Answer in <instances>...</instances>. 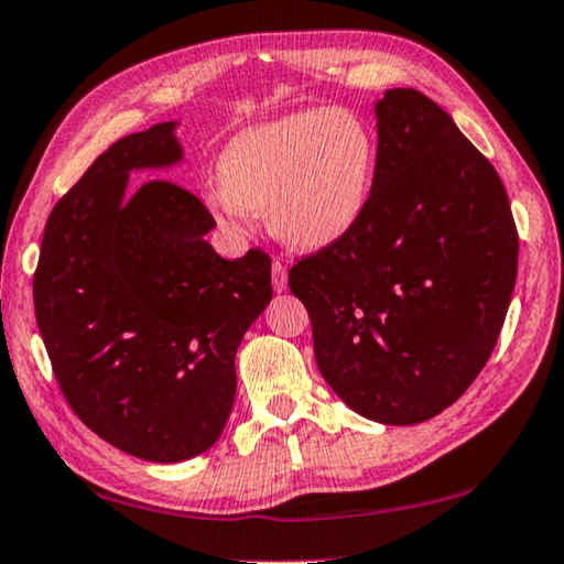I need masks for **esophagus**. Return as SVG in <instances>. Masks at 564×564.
Segmentation results:
<instances>
[{
    "label": "esophagus",
    "instance_id": "esophagus-1",
    "mask_svg": "<svg viewBox=\"0 0 564 564\" xmlns=\"http://www.w3.org/2000/svg\"><path fill=\"white\" fill-rule=\"evenodd\" d=\"M271 281H273V291L281 293L285 291V285H289V269H285V263L281 259H273L271 265Z\"/></svg>",
    "mask_w": 564,
    "mask_h": 564
}]
</instances>
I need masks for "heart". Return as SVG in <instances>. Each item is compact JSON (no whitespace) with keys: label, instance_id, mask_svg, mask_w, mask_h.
<instances>
[{"label":"heart","instance_id":"obj_1","mask_svg":"<svg viewBox=\"0 0 564 564\" xmlns=\"http://www.w3.org/2000/svg\"><path fill=\"white\" fill-rule=\"evenodd\" d=\"M372 130L347 108H311L243 130L219 160L204 202L224 229L249 234L265 212L275 239L323 249L343 239L372 194Z\"/></svg>","mask_w":564,"mask_h":564}]
</instances>
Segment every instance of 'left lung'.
I'll list each match as a JSON object with an SVG mask.
<instances>
[{
    "mask_svg": "<svg viewBox=\"0 0 564 564\" xmlns=\"http://www.w3.org/2000/svg\"><path fill=\"white\" fill-rule=\"evenodd\" d=\"M377 167L360 221L293 265L317 370L372 422L419 424L484 370L518 275L496 167L414 88L375 106Z\"/></svg>",
    "mask_w": 564,
    "mask_h": 564,
    "instance_id": "obj_1",
    "label": "left lung"
}]
</instances>
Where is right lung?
Returning <instances> with one entry per match:
<instances>
[{
  "label": "right lung",
  "mask_w": 564,
  "mask_h": 564,
  "mask_svg": "<svg viewBox=\"0 0 564 564\" xmlns=\"http://www.w3.org/2000/svg\"><path fill=\"white\" fill-rule=\"evenodd\" d=\"M182 160L175 122L98 155L51 209L34 273L36 325L66 402L130 456L177 464L217 442L237 394L234 357L271 301V259L227 261L217 221L180 184H128Z\"/></svg>",
  "instance_id": "obj_1"
}]
</instances>
